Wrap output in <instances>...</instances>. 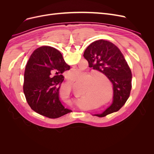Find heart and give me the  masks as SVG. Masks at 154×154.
Segmentation results:
<instances>
[{"instance_id":"1","label":"heart","mask_w":154,"mask_h":154,"mask_svg":"<svg viewBox=\"0 0 154 154\" xmlns=\"http://www.w3.org/2000/svg\"><path fill=\"white\" fill-rule=\"evenodd\" d=\"M85 73L80 71V70H72L69 74V78L73 83H78L81 81L83 76H85ZM88 86L91 87V94L88 95L87 92H85L82 96V97H86L89 96L91 97L92 101L97 103L101 100H103L108 95V92H107L106 87L104 81L101 78H97L95 80L94 79H92L90 82L88 83ZM85 101V99H82L79 100V102H80V104H82ZM108 101V97H107L105 100H103V101H102V102H101L99 106H101L106 103Z\"/></svg>"}]
</instances>
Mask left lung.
Segmentation results:
<instances>
[{
    "instance_id": "left-lung-1",
    "label": "left lung",
    "mask_w": 154,
    "mask_h": 154,
    "mask_svg": "<svg viewBox=\"0 0 154 154\" xmlns=\"http://www.w3.org/2000/svg\"><path fill=\"white\" fill-rule=\"evenodd\" d=\"M83 57L89 67L105 74L113 85L112 103L103 113L94 116L105 117L118 111L128 99L132 88V72L124 56L113 43L99 40L88 46Z\"/></svg>"
}]
</instances>
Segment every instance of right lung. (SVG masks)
Here are the masks:
<instances>
[{"mask_svg": "<svg viewBox=\"0 0 154 154\" xmlns=\"http://www.w3.org/2000/svg\"><path fill=\"white\" fill-rule=\"evenodd\" d=\"M70 69L61 53L49 46L35 49L27 62L23 90L32 110L55 119L72 112L65 108L59 97L63 72Z\"/></svg>", "mask_w": 154, "mask_h": 154, "instance_id": "add662e5", "label": "right lung"}]
</instances>
